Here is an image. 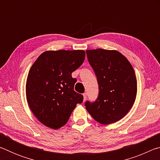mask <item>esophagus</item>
<instances>
[{"mask_svg":"<svg viewBox=\"0 0 160 160\" xmlns=\"http://www.w3.org/2000/svg\"><path fill=\"white\" fill-rule=\"evenodd\" d=\"M87 99V93H84L83 94V101L85 102Z\"/></svg>","mask_w":160,"mask_h":160,"instance_id":"34e87169","label":"esophagus"}]
</instances>
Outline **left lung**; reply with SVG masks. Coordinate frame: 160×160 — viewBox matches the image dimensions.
<instances>
[{"instance_id":"8db88e82","label":"left lung","mask_w":160,"mask_h":160,"mask_svg":"<svg viewBox=\"0 0 160 160\" xmlns=\"http://www.w3.org/2000/svg\"><path fill=\"white\" fill-rule=\"evenodd\" d=\"M89 63L96 75L99 95L95 102L87 101L86 109L94 120L107 125L125 116L134 104L137 80L131 64L115 50H87Z\"/></svg>"}]
</instances>
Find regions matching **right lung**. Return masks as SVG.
<instances>
[{"label": "right lung", "instance_id": "add662e5", "mask_svg": "<svg viewBox=\"0 0 160 160\" xmlns=\"http://www.w3.org/2000/svg\"><path fill=\"white\" fill-rule=\"evenodd\" d=\"M83 50L47 51L29 70L26 82L29 107L40 122L58 129L66 124L83 96L74 91L72 72L82 64Z\"/></svg>", "mask_w": 160, "mask_h": 160}]
</instances>
